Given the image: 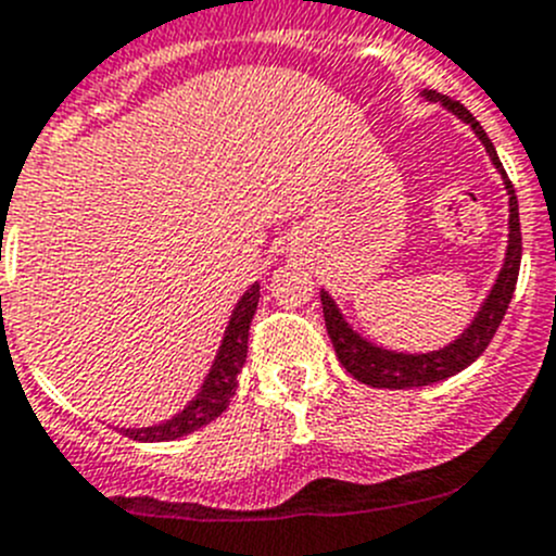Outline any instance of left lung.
I'll use <instances>...</instances> for the list:
<instances>
[{"mask_svg":"<svg viewBox=\"0 0 556 556\" xmlns=\"http://www.w3.org/2000/svg\"><path fill=\"white\" fill-rule=\"evenodd\" d=\"M422 98L428 103H440L451 114H456L462 123L472 128L478 136L480 144L489 152L491 166L500 172L502 185L507 190V245L502 267L496 273L494 283H491L489 294L483 298L480 308L475 311L472 321L453 338L445 346L433 349V352H399V349H388L374 343L371 338L363 336L361 330H354L349 319L343 316L341 305L330 298L327 289H321V311H325V325L327 336H330L332 349H336L341 366L352 374L357 382L371 384V388H388V390H404V388H422V384L442 382L447 377H456L467 366H472L485 346L494 338L496 327H500L502 316H505L507 305L513 300V289L519 281V267H521V226H519V199L513 190L510 179H507L505 168H502L500 155H496L494 144L480 128V123L464 109L458 100H451L447 94H440L437 89H422Z\"/></svg>","mask_w":556,"mask_h":556,"instance_id":"8db88e82","label":"left lung"}]
</instances>
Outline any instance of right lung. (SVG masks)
Returning a JSON list of instances; mask_svg holds the SVG:
<instances>
[{"label": "right lung", "mask_w": 556, "mask_h": 556, "mask_svg": "<svg viewBox=\"0 0 556 556\" xmlns=\"http://www.w3.org/2000/svg\"><path fill=\"white\" fill-rule=\"evenodd\" d=\"M258 281L242 292L237 300L235 311H231L229 321H226L224 338L215 352V361L210 366L207 377H204L202 388L195 390L193 399L172 415L168 420L155 422V426H139V428H119L125 437L136 442H172L185 437V433L195 431V428L207 426L210 420L220 415L229 406L231 395L237 390V374L242 371L248 357V330H251V319L256 314V305L262 292H258Z\"/></svg>", "instance_id": "1"}]
</instances>
